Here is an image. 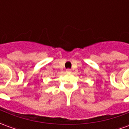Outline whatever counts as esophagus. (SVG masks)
Returning <instances> with one entry per match:
<instances>
[{"label": "esophagus", "instance_id": "34e87169", "mask_svg": "<svg viewBox=\"0 0 129 129\" xmlns=\"http://www.w3.org/2000/svg\"><path fill=\"white\" fill-rule=\"evenodd\" d=\"M66 73H71V70H70V69H67V70H66Z\"/></svg>", "mask_w": 129, "mask_h": 129}]
</instances>
